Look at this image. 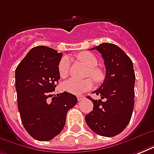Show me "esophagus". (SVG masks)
<instances>
[{
	"instance_id": "34e87169",
	"label": "esophagus",
	"mask_w": 154,
	"mask_h": 154,
	"mask_svg": "<svg viewBox=\"0 0 154 154\" xmlns=\"http://www.w3.org/2000/svg\"><path fill=\"white\" fill-rule=\"evenodd\" d=\"M83 99H85V97L83 96V95L77 96V100H78V101H82V100H83Z\"/></svg>"
}]
</instances>
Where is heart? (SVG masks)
Here are the masks:
<instances>
[{"mask_svg":"<svg viewBox=\"0 0 154 154\" xmlns=\"http://www.w3.org/2000/svg\"><path fill=\"white\" fill-rule=\"evenodd\" d=\"M77 58L80 61L84 63L89 68L88 75L97 83H101L105 79V74L102 70L98 67L97 59L92 53L89 52H82L77 55ZM70 63L69 58L63 57L58 65V71L61 77H66L69 72ZM94 86V82L90 78L79 81L77 79H70L65 82L63 85V89L69 94L73 95H81L85 92L89 91Z\"/></svg>","mask_w":154,"mask_h":154,"instance_id":"1","label":"heart"}]
</instances>
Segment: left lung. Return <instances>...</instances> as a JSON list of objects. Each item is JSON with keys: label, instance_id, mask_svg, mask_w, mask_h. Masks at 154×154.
<instances>
[{"label": "left lung", "instance_id": "obj_1", "mask_svg": "<svg viewBox=\"0 0 154 154\" xmlns=\"http://www.w3.org/2000/svg\"><path fill=\"white\" fill-rule=\"evenodd\" d=\"M101 53L105 66V78L94 93L104 101L94 100L92 112L85 115L91 130L104 137H114L122 133L131 119L134 107L135 72L131 59L121 48L111 43L94 47Z\"/></svg>", "mask_w": 154, "mask_h": 154}]
</instances>
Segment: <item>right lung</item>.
Returning a JSON list of instances; mask_svg holds the SVG:
<instances>
[{"label":"right lung","instance_id":"1","mask_svg":"<svg viewBox=\"0 0 154 154\" xmlns=\"http://www.w3.org/2000/svg\"><path fill=\"white\" fill-rule=\"evenodd\" d=\"M62 53L40 45L32 48L16 69L17 106L22 124L30 136L49 141L62 131L66 115L77 104L75 95H52L60 79L58 65Z\"/></svg>","mask_w":154,"mask_h":154}]
</instances>
